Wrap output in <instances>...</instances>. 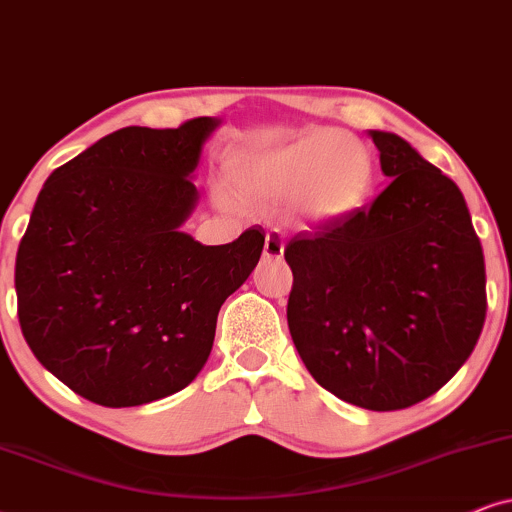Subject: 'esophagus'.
Here are the masks:
<instances>
[{
    "label": "esophagus",
    "mask_w": 512,
    "mask_h": 512,
    "mask_svg": "<svg viewBox=\"0 0 512 512\" xmlns=\"http://www.w3.org/2000/svg\"><path fill=\"white\" fill-rule=\"evenodd\" d=\"M283 252H286V243L278 231H269L267 238H264V257L267 260H281Z\"/></svg>",
    "instance_id": "1"
}]
</instances>
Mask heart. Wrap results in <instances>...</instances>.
I'll list each match as a JSON object with an SVG mask.
<instances>
[{
  "mask_svg": "<svg viewBox=\"0 0 512 512\" xmlns=\"http://www.w3.org/2000/svg\"><path fill=\"white\" fill-rule=\"evenodd\" d=\"M373 174L364 141L331 127L309 129L271 151L236 153L224 167L234 196L262 205L293 200V215L312 226L352 217L371 193Z\"/></svg>",
  "mask_w": 512,
  "mask_h": 512,
  "instance_id": "1",
  "label": "heart"
}]
</instances>
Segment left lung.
<instances>
[{"label": "left lung", "instance_id": "obj_1", "mask_svg": "<svg viewBox=\"0 0 512 512\" xmlns=\"http://www.w3.org/2000/svg\"><path fill=\"white\" fill-rule=\"evenodd\" d=\"M390 184L368 208L288 243V328L312 378L397 411L454 378L480 340L487 274L458 186L392 132L368 129Z\"/></svg>", "mask_w": 512, "mask_h": 512}]
</instances>
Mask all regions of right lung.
<instances>
[{"label": "right lung", "instance_id": "add662e5", "mask_svg": "<svg viewBox=\"0 0 512 512\" xmlns=\"http://www.w3.org/2000/svg\"><path fill=\"white\" fill-rule=\"evenodd\" d=\"M217 118L122 127L44 181L16 255L18 321L37 361L108 409L184 390L264 234L203 245L181 231Z\"/></svg>", "mask_w": 512, "mask_h": 512}]
</instances>
